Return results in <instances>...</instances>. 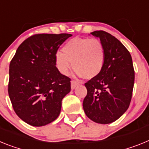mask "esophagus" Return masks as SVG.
<instances>
[{
	"label": "esophagus",
	"instance_id": "1",
	"mask_svg": "<svg viewBox=\"0 0 149 149\" xmlns=\"http://www.w3.org/2000/svg\"><path fill=\"white\" fill-rule=\"evenodd\" d=\"M79 85V82H78V81H76V80H72L71 81V89L72 90H73V89L75 88L77 86V85Z\"/></svg>",
	"mask_w": 149,
	"mask_h": 149
}]
</instances>
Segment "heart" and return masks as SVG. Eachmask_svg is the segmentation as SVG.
<instances>
[{
    "mask_svg": "<svg viewBox=\"0 0 149 149\" xmlns=\"http://www.w3.org/2000/svg\"><path fill=\"white\" fill-rule=\"evenodd\" d=\"M62 52L55 56V66L62 75L68 74L73 66L78 76L91 79L100 73L105 64V47L97 39L74 37L64 45Z\"/></svg>",
    "mask_w": 149,
    "mask_h": 149,
    "instance_id": "1",
    "label": "heart"
}]
</instances>
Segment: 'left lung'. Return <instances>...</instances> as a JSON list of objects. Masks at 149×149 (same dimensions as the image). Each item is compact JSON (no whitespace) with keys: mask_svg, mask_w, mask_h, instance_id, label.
<instances>
[{"mask_svg":"<svg viewBox=\"0 0 149 149\" xmlns=\"http://www.w3.org/2000/svg\"><path fill=\"white\" fill-rule=\"evenodd\" d=\"M99 37L106 50L103 68L97 76L85 83V115L99 124L118 119L130 106L134 85V69L130 52L117 38L103 31L91 33Z\"/></svg>","mask_w":149,"mask_h":149,"instance_id":"1","label":"left lung"}]
</instances>
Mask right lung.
I'll use <instances>...</instances> for the list:
<instances>
[{"mask_svg":"<svg viewBox=\"0 0 149 149\" xmlns=\"http://www.w3.org/2000/svg\"><path fill=\"white\" fill-rule=\"evenodd\" d=\"M69 33H39L26 39L10 64L8 93L18 116L40 127L58 117L61 100L70 91V79L58 70L55 56Z\"/></svg>","mask_w":149,"mask_h":149,"instance_id":"right-lung-1","label":"right lung"}]
</instances>
